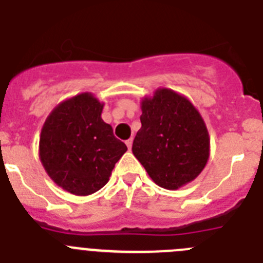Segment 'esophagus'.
I'll return each mask as SVG.
<instances>
[{"label": "esophagus", "mask_w": 263, "mask_h": 263, "mask_svg": "<svg viewBox=\"0 0 263 263\" xmlns=\"http://www.w3.org/2000/svg\"><path fill=\"white\" fill-rule=\"evenodd\" d=\"M126 146H127V148H129V150H130V148H132V146H133V139H132V138L127 139V141H126Z\"/></svg>", "instance_id": "obj_1"}]
</instances>
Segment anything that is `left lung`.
I'll return each mask as SVG.
<instances>
[{"instance_id":"1","label":"left lung","mask_w":263,"mask_h":263,"mask_svg":"<svg viewBox=\"0 0 263 263\" xmlns=\"http://www.w3.org/2000/svg\"><path fill=\"white\" fill-rule=\"evenodd\" d=\"M141 129L133 154L159 187L175 191L200 175L211 138L200 111L185 96L158 88L141 100Z\"/></svg>"}]
</instances>
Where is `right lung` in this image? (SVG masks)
Wrapping results in <instances>:
<instances>
[{
    "mask_svg": "<svg viewBox=\"0 0 263 263\" xmlns=\"http://www.w3.org/2000/svg\"><path fill=\"white\" fill-rule=\"evenodd\" d=\"M103 109L93 93L83 92L58 104L42 126V166L55 184L76 196L101 190L127 150L103 121Z\"/></svg>",
    "mask_w": 263,
    "mask_h": 263,
    "instance_id": "add662e5",
    "label": "right lung"
}]
</instances>
